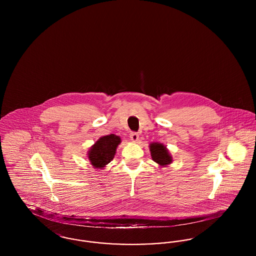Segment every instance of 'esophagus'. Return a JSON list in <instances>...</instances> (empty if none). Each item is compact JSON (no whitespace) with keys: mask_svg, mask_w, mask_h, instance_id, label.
Instances as JSON below:
<instances>
[{"mask_svg":"<svg viewBox=\"0 0 256 256\" xmlns=\"http://www.w3.org/2000/svg\"><path fill=\"white\" fill-rule=\"evenodd\" d=\"M130 140H132V142H137L138 139H139V135H138L137 132H130Z\"/></svg>","mask_w":256,"mask_h":256,"instance_id":"1","label":"esophagus"}]
</instances>
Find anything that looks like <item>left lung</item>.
<instances>
[{"label":"left lung","mask_w":256,"mask_h":256,"mask_svg":"<svg viewBox=\"0 0 256 256\" xmlns=\"http://www.w3.org/2000/svg\"><path fill=\"white\" fill-rule=\"evenodd\" d=\"M150 150L152 158L160 166H167L172 162L167 148L161 143H152L150 145Z\"/></svg>","instance_id":"8db88e82"}]
</instances>
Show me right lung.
<instances>
[{
  "label": "right lung",
  "mask_w": 256,
  "mask_h": 256,
  "mask_svg": "<svg viewBox=\"0 0 256 256\" xmlns=\"http://www.w3.org/2000/svg\"><path fill=\"white\" fill-rule=\"evenodd\" d=\"M121 138L115 134L100 137L88 150V159L95 169H104L114 158Z\"/></svg>",
  "instance_id": "right-lung-1"
}]
</instances>
